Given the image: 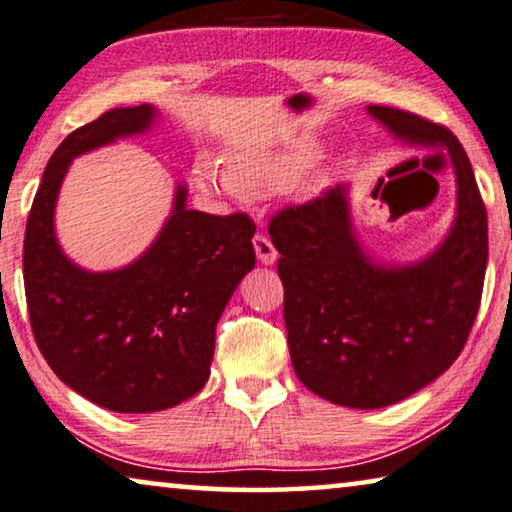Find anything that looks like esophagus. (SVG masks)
<instances>
[{
    "mask_svg": "<svg viewBox=\"0 0 512 512\" xmlns=\"http://www.w3.org/2000/svg\"><path fill=\"white\" fill-rule=\"evenodd\" d=\"M254 249H256V258L263 265H274V263H277L279 254H277V249H274V244L270 242L268 235L258 233L256 238H254Z\"/></svg>",
    "mask_w": 512,
    "mask_h": 512,
    "instance_id": "1",
    "label": "esophagus"
}]
</instances>
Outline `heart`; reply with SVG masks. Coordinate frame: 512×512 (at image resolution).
Instances as JSON below:
<instances>
[{
	"label": "heart",
	"mask_w": 512,
	"mask_h": 512,
	"mask_svg": "<svg viewBox=\"0 0 512 512\" xmlns=\"http://www.w3.org/2000/svg\"><path fill=\"white\" fill-rule=\"evenodd\" d=\"M318 161V147L309 140H291L272 147H242L228 157V170L214 161H201L196 180L201 187L221 194L272 196L295 187Z\"/></svg>",
	"instance_id": "heart-1"
}]
</instances>
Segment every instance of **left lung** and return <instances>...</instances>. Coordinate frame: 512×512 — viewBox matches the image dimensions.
I'll use <instances>...</instances> for the list:
<instances>
[{
	"instance_id": "left-lung-1",
	"label": "left lung",
	"mask_w": 512,
	"mask_h": 512,
	"mask_svg": "<svg viewBox=\"0 0 512 512\" xmlns=\"http://www.w3.org/2000/svg\"><path fill=\"white\" fill-rule=\"evenodd\" d=\"M367 113L406 145L448 152L457 205L439 247L404 265L376 261L362 247L348 184L270 221L295 374L348 409L402 402L453 365L476 321L487 268V212L453 131L397 108Z\"/></svg>"
}]
</instances>
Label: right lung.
I'll list each match as a JSON object with an SVG mask.
<instances>
[{
  "label": "right lung",
  "mask_w": 512,
  "mask_h": 512,
  "mask_svg": "<svg viewBox=\"0 0 512 512\" xmlns=\"http://www.w3.org/2000/svg\"><path fill=\"white\" fill-rule=\"evenodd\" d=\"M157 120L159 110L140 103L69 133L43 170L22 251L43 358L71 390L115 413L173 409L203 390L219 316L256 263L254 221L189 210L184 182L164 228L124 268L85 270L59 247L55 205L71 161L147 133Z\"/></svg>",
  "instance_id": "right-lung-1"
}]
</instances>
